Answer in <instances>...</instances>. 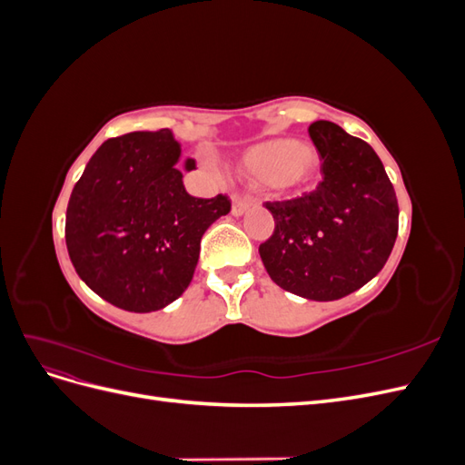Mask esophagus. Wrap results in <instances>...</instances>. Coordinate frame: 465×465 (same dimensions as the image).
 Listing matches in <instances>:
<instances>
[{
    "instance_id": "esophagus-1",
    "label": "esophagus",
    "mask_w": 465,
    "mask_h": 465,
    "mask_svg": "<svg viewBox=\"0 0 465 465\" xmlns=\"http://www.w3.org/2000/svg\"><path fill=\"white\" fill-rule=\"evenodd\" d=\"M252 205H254V200L248 198V195H246V198H238V195H236V198L232 200L231 213H232L234 217H241V215L246 213V211H248Z\"/></svg>"
}]
</instances>
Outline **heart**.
I'll return each mask as SVG.
<instances>
[{
    "label": "heart",
    "mask_w": 465,
    "mask_h": 465,
    "mask_svg": "<svg viewBox=\"0 0 465 465\" xmlns=\"http://www.w3.org/2000/svg\"><path fill=\"white\" fill-rule=\"evenodd\" d=\"M238 168L248 180L291 198L312 184L320 173V154L312 145L292 139H265L241 154Z\"/></svg>",
    "instance_id": "heart-1"
}]
</instances>
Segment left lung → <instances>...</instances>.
I'll list each match as a JSON object with an SVG mask.
<instances>
[{"instance_id": "left-lung-1", "label": "left lung", "mask_w": 465, "mask_h": 465, "mask_svg": "<svg viewBox=\"0 0 465 465\" xmlns=\"http://www.w3.org/2000/svg\"><path fill=\"white\" fill-rule=\"evenodd\" d=\"M323 180L289 202H267L275 231L260 244L273 283L308 301H337L367 285L398 236V198L374 149L340 125L308 128Z\"/></svg>"}]
</instances>
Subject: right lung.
Wrapping results in <instances>:
<instances>
[{
	"label": "right lung",
	"mask_w": 465,
	"mask_h": 465,
	"mask_svg": "<svg viewBox=\"0 0 465 465\" xmlns=\"http://www.w3.org/2000/svg\"><path fill=\"white\" fill-rule=\"evenodd\" d=\"M171 130L132 132L104 142L72 192L65 244L77 275L128 312L176 301L193 277L203 232L231 211L227 195L193 198ZM195 168L184 161V171Z\"/></svg>",
	"instance_id": "1"
}]
</instances>
